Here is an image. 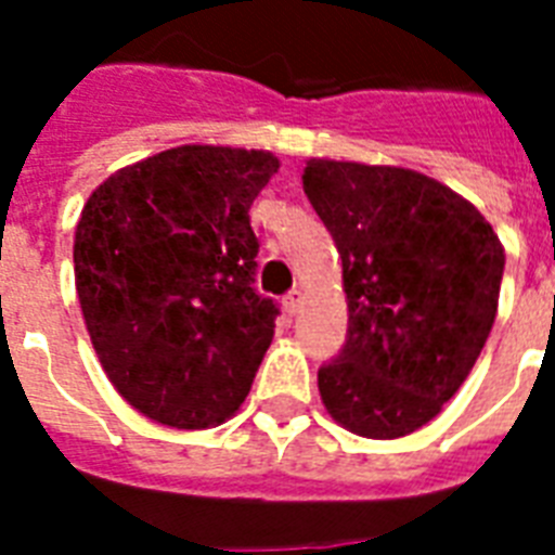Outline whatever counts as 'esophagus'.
I'll use <instances>...</instances> for the list:
<instances>
[{
    "label": "esophagus",
    "mask_w": 555,
    "mask_h": 555,
    "mask_svg": "<svg viewBox=\"0 0 555 555\" xmlns=\"http://www.w3.org/2000/svg\"><path fill=\"white\" fill-rule=\"evenodd\" d=\"M299 305H302V291H291V294L282 299V308H285L287 317H294V313L299 311Z\"/></svg>",
    "instance_id": "esophagus-1"
}]
</instances>
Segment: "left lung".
<instances>
[{"label":"left lung","mask_w":555,"mask_h":555,"mask_svg":"<svg viewBox=\"0 0 555 555\" xmlns=\"http://www.w3.org/2000/svg\"><path fill=\"white\" fill-rule=\"evenodd\" d=\"M305 195L343 259L348 334L325 409L363 438L421 429L473 371L499 311L504 247L478 209L400 167L308 160Z\"/></svg>","instance_id":"8db88e82"}]
</instances>
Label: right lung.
<instances>
[{"label":"right lung","instance_id":"1","mask_svg":"<svg viewBox=\"0 0 555 555\" xmlns=\"http://www.w3.org/2000/svg\"><path fill=\"white\" fill-rule=\"evenodd\" d=\"M270 152L178 146L106 178L74 233L86 328L108 379L152 421L207 429L244 403L276 328L256 282L250 207Z\"/></svg>","mask_w":555,"mask_h":555}]
</instances>
